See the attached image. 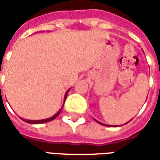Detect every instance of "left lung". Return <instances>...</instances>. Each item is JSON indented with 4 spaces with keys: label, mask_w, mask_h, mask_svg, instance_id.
<instances>
[{
    "label": "left lung",
    "mask_w": 160,
    "mask_h": 160,
    "mask_svg": "<svg viewBox=\"0 0 160 160\" xmlns=\"http://www.w3.org/2000/svg\"><path fill=\"white\" fill-rule=\"evenodd\" d=\"M95 121H96V122H97V123H99V124H101V125H103V126H108V125H106V124H103V123H102V122H98V121H97V120H96V119H95ZM129 122H130V121H129ZM114 127H118V126H114Z\"/></svg>",
    "instance_id": "left-lung-1"
}]
</instances>
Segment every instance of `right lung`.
Returning a JSON list of instances; mask_svg holds the SVG:
<instances>
[{"instance_id": "add662e5", "label": "right lung", "mask_w": 160, "mask_h": 160, "mask_svg": "<svg viewBox=\"0 0 160 160\" xmlns=\"http://www.w3.org/2000/svg\"><path fill=\"white\" fill-rule=\"evenodd\" d=\"M69 90H70V89H68L67 91H66V93H65V95H64V101H65V99H66V96H67V94L68 92H69ZM1 96H2V92H1ZM63 107H64V105H63ZM63 107L60 108L59 110L57 112L56 114H54L53 116H52V117H50V118H47V119H44V120H26V119H23L20 117V119L21 120H23L24 122H26L27 123H31V124H41V123H46V122H51V121H52V120H54L55 118H57L58 116V114H60V112H61V110H62V108H63Z\"/></svg>"}]
</instances>
